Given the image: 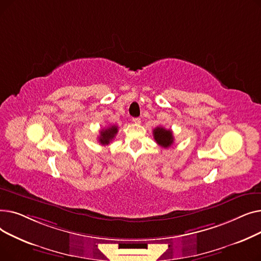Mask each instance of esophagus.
I'll list each match as a JSON object with an SVG mask.
<instances>
[{
    "label": "esophagus",
    "instance_id": "esophagus-1",
    "mask_svg": "<svg viewBox=\"0 0 261 261\" xmlns=\"http://www.w3.org/2000/svg\"><path fill=\"white\" fill-rule=\"evenodd\" d=\"M133 122L136 123V125H139V123H141V118H139V117L133 118Z\"/></svg>",
    "mask_w": 261,
    "mask_h": 261
}]
</instances>
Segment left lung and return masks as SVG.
<instances>
[{"label":"left lung","instance_id":"1","mask_svg":"<svg viewBox=\"0 0 261 261\" xmlns=\"http://www.w3.org/2000/svg\"><path fill=\"white\" fill-rule=\"evenodd\" d=\"M153 136L155 142L163 148H169L174 141L172 131L167 130L163 127H156L153 130Z\"/></svg>","mask_w":261,"mask_h":261}]
</instances>
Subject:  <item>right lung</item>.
<instances>
[{"label": "right lung", "instance_id": "obj_1", "mask_svg": "<svg viewBox=\"0 0 261 261\" xmlns=\"http://www.w3.org/2000/svg\"><path fill=\"white\" fill-rule=\"evenodd\" d=\"M118 132L117 126H110L106 129H102L100 131V135L98 138V141L101 145H109L111 141L115 138V135Z\"/></svg>", "mask_w": 261, "mask_h": 261}]
</instances>
